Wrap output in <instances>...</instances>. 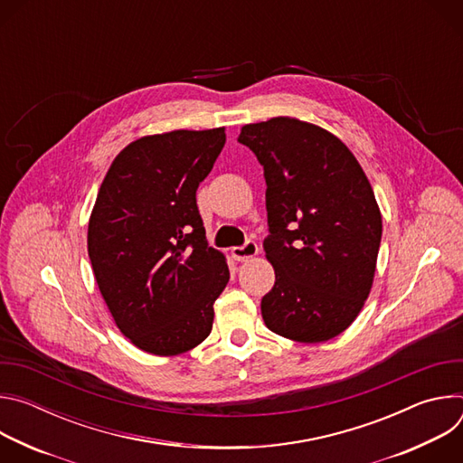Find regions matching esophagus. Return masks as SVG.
Instances as JSON below:
<instances>
[{"instance_id":"esophagus-1","label":"esophagus","mask_w":463,"mask_h":463,"mask_svg":"<svg viewBox=\"0 0 463 463\" xmlns=\"http://www.w3.org/2000/svg\"><path fill=\"white\" fill-rule=\"evenodd\" d=\"M232 258L238 260V261H247L250 258H254L258 254V245L254 241H247L245 245L241 247H234L232 250Z\"/></svg>"}]
</instances>
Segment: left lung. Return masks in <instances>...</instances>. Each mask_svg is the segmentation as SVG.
I'll list each match as a JSON object with an SVG mask.
<instances>
[{"label":"left lung","mask_w":463,"mask_h":463,"mask_svg":"<svg viewBox=\"0 0 463 463\" xmlns=\"http://www.w3.org/2000/svg\"><path fill=\"white\" fill-rule=\"evenodd\" d=\"M238 141L268 184L263 249L275 286L261 298L263 322L304 345L341 335L370 295L383 232L366 174L332 131L295 117L245 124Z\"/></svg>","instance_id":"obj_1"}]
</instances>
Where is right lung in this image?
<instances>
[{"mask_svg":"<svg viewBox=\"0 0 463 463\" xmlns=\"http://www.w3.org/2000/svg\"><path fill=\"white\" fill-rule=\"evenodd\" d=\"M223 145L225 128L145 136L120 150L99 188L93 275L120 334L146 354H184L213 329L229 268L207 243L195 190Z\"/></svg>","mask_w":463,"mask_h":463,"instance_id":"add662e5","label":"right lung"}]
</instances>
